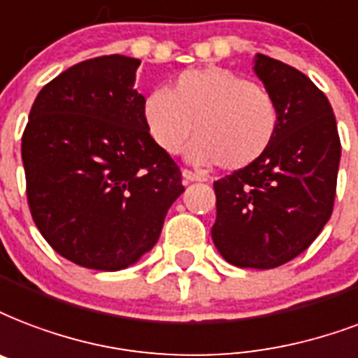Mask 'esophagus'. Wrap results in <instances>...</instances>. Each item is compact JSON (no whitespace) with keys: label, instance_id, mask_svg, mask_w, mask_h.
<instances>
[{"label":"esophagus","instance_id":"1","mask_svg":"<svg viewBox=\"0 0 358 358\" xmlns=\"http://www.w3.org/2000/svg\"><path fill=\"white\" fill-rule=\"evenodd\" d=\"M182 178H184L185 184H189V182H204V176L193 173V171H187V169L182 171Z\"/></svg>","mask_w":358,"mask_h":358}]
</instances>
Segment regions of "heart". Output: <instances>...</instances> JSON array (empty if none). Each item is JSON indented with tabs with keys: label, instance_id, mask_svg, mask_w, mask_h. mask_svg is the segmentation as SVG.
I'll use <instances>...</instances> for the list:
<instances>
[{
	"label": "heart",
	"instance_id": "1",
	"mask_svg": "<svg viewBox=\"0 0 358 358\" xmlns=\"http://www.w3.org/2000/svg\"><path fill=\"white\" fill-rule=\"evenodd\" d=\"M152 141L178 154L191 133L187 157L215 163L229 173L257 163L274 143L280 108L268 90L225 67L208 65L180 73L169 90H152L143 101Z\"/></svg>",
	"mask_w": 358,
	"mask_h": 358
}]
</instances>
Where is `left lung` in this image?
<instances>
[{
    "label": "left lung",
    "mask_w": 358,
    "mask_h": 358,
    "mask_svg": "<svg viewBox=\"0 0 358 358\" xmlns=\"http://www.w3.org/2000/svg\"><path fill=\"white\" fill-rule=\"evenodd\" d=\"M253 71L276 99L280 125L257 163L214 182L212 240L227 263L264 270L300 255L323 231L342 146L331 103L304 73L263 54Z\"/></svg>",
    "instance_id": "left-lung-1"
}]
</instances>
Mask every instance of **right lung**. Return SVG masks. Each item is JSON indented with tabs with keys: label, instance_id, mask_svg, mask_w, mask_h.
<instances>
[{
	"label": "right lung",
	"instance_id": "right-lung-1",
	"mask_svg": "<svg viewBox=\"0 0 358 358\" xmlns=\"http://www.w3.org/2000/svg\"><path fill=\"white\" fill-rule=\"evenodd\" d=\"M138 65L120 54L73 65L41 90L22 135L35 225L86 268L135 264L184 193L178 165L144 125Z\"/></svg>",
	"mask_w": 358,
	"mask_h": 358
}]
</instances>
